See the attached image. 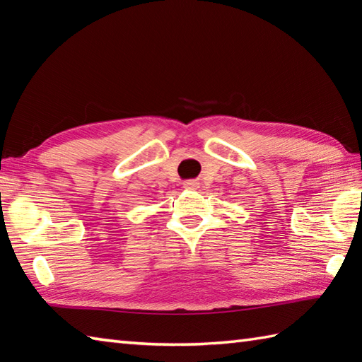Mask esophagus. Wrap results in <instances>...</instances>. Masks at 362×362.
I'll list each match as a JSON object with an SVG mask.
<instances>
[{
	"mask_svg": "<svg viewBox=\"0 0 362 362\" xmlns=\"http://www.w3.org/2000/svg\"><path fill=\"white\" fill-rule=\"evenodd\" d=\"M183 187L188 189H196V188H199V183L196 180H187L185 183H183Z\"/></svg>",
	"mask_w": 362,
	"mask_h": 362,
	"instance_id": "1",
	"label": "esophagus"
}]
</instances>
